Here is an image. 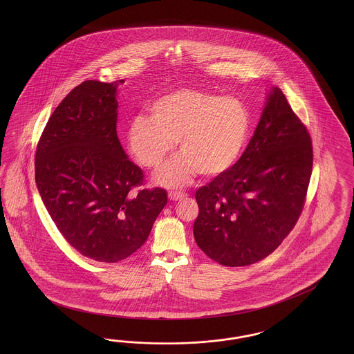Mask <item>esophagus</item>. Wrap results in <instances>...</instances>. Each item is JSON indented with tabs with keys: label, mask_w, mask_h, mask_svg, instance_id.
I'll return each mask as SVG.
<instances>
[{
	"label": "esophagus",
	"mask_w": 354,
	"mask_h": 354,
	"mask_svg": "<svg viewBox=\"0 0 354 354\" xmlns=\"http://www.w3.org/2000/svg\"><path fill=\"white\" fill-rule=\"evenodd\" d=\"M183 197H184V193L183 192H174V191L169 192V198L171 201H178V200H180Z\"/></svg>",
	"instance_id": "esophagus-1"
}]
</instances>
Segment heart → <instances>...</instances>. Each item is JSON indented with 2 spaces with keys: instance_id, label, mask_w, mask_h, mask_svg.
I'll list each match as a JSON object with an SVG mask.
<instances>
[{
  "instance_id": "heart-1",
  "label": "heart",
  "mask_w": 354,
  "mask_h": 354,
  "mask_svg": "<svg viewBox=\"0 0 354 354\" xmlns=\"http://www.w3.org/2000/svg\"><path fill=\"white\" fill-rule=\"evenodd\" d=\"M150 111L151 117L139 115L129 124V149L142 166L158 169L180 140L184 151L154 178L163 187H183L198 172L221 176L247 147L250 114L232 97L183 88L160 97Z\"/></svg>"
}]
</instances>
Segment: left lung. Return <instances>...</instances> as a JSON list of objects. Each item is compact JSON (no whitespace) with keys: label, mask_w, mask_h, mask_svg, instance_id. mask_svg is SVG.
Instances as JSON below:
<instances>
[{"label":"left lung","mask_w":354,"mask_h":354,"mask_svg":"<svg viewBox=\"0 0 354 354\" xmlns=\"http://www.w3.org/2000/svg\"><path fill=\"white\" fill-rule=\"evenodd\" d=\"M311 169L309 132L283 92L271 86L241 158L196 192L197 245L230 268L268 257L300 216Z\"/></svg>","instance_id":"obj_1"}]
</instances>
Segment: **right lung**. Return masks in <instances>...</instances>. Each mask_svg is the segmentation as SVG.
Instances as JSON below:
<instances>
[{"label": "right lung", "mask_w": 354, "mask_h": 354, "mask_svg": "<svg viewBox=\"0 0 354 354\" xmlns=\"http://www.w3.org/2000/svg\"><path fill=\"white\" fill-rule=\"evenodd\" d=\"M122 82L74 88L48 120L35 161L37 189L59 232L84 257L107 263L135 253L167 204L162 188L132 193L144 175L117 135Z\"/></svg>", "instance_id": "add662e5"}]
</instances>
